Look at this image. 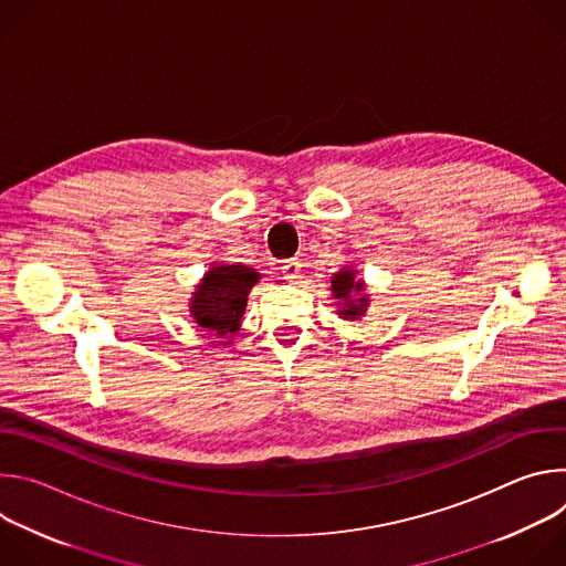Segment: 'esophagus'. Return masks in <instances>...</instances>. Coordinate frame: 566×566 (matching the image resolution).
Instances as JSON below:
<instances>
[{"label": "esophagus", "mask_w": 566, "mask_h": 566, "mask_svg": "<svg viewBox=\"0 0 566 566\" xmlns=\"http://www.w3.org/2000/svg\"><path fill=\"white\" fill-rule=\"evenodd\" d=\"M300 269H302V264H300L297 260H286V262L282 264L280 273H282V277H284L286 282H297V277H300Z\"/></svg>", "instance_id": "34e87169"}]
</instances>
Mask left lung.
<instances>
[{
  "instance_id": "obj_1",
  "label": "left lung",
  "mask_w": 566,
  "mask_h": 566,
  "mask_svg": "<svg viewBox=\"0 0 566 566\" xmlns=\"http://www.w3.org/2000/svg\"><path fill=\"white\" fill-rule=\"evenodd\" d=\"M332 295L338 306V315L345 319H358L365 315L369 297L365 295L363 280H356V271L345 266L332 277Z\"/></svg>"
}]
</instances>
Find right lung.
<instances>
[{"label": "right lung", "mask_w": 566, "mask_h": 566, "mask_svg": "<svg viewBox=\"0 0 566 566\" xmlns=\"http://www.w3.org/2000/svg\"><path fill=\"white\" fill-rule=\"evenodd\" d=\"M260 273L244 264H212L190 300V315L197 325L219 338L239 332L249 293Z\"/></svg>", "instance_id": "add662e5"}]
</instances>
